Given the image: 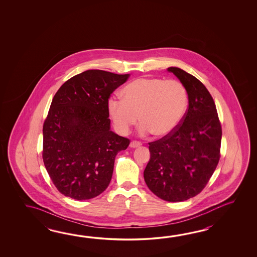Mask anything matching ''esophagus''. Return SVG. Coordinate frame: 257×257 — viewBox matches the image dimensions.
I'll use <instances>...</instances> for the list:
<instances>
[{"label":"esophagus","mask_w":257,"mask_h":257,"mask_svg":"<svg viewBox=\"0 0 257 257\" xmlns=\"http://www.w3.org/2000/svg\"><path fill=\"white\" fill-rule=\"evenodd\" d=\"M130 146H131V148L140 147V146H142V142H137V141H132V142H131V144H130Z\"/></svg>","instance_id":"1"}]
</instances>
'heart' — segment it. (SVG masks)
Segmentation results:
<instances>
[{
  "label": "heart",
  "mask_w": 257,
  "mask_h": 257,
  "mask_svg": "<svg viewBox=\"0 0 257 257\" xmlns=\"http://www.w3.org/2000/svg\"><path fill=\"white\" fill-rule=\"evenodd\" d=\"M121 96L108 100L107 112L115 131L123 135L140 117L142 134L168 136L179 126L188 104L184 84L162 78L137 79L122 89Z\"/></svg>",
  "instance_id": "b5f03b06"
}]
</instances>
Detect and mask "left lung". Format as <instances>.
<instances>
[{"label": "left lung", "mask_w": 257, "mask_h": 257, "mask_svg": "<svg viewBox=\"0 0 257 257\" xmlns=\"http://www.w3.org/2000/svg\"><path fill=\"white\" fill-rule=\"evenodd\" d=\"M186 87L188 108L168 136L150 142L144 180L154 195L169 202L196 197L208 184L220 157L221 125L213 98L196 77L170 67Z\"/></svg>", "instance_id": "obj_1"}]
</instances>
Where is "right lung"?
Returning <instances> with one entry per match:
<instances>
[{"instance_id": "obj_1", "label": "right lung", "mask_w": 257, "mask_h": 257, "mask_svg": "<svg viewBox=\"0 0 257 257\" xmlns=\"http://www.w3.org/2000/svg\"><path fill=\"white\" fill-rule=\"evenodd\" d=\"M88 70L71 77L56 93L43 125L45 167L65 197L86 200L107 188L116 154L130 140L110 131V94L128 79Z\"/></svg>"}]
</instances>
